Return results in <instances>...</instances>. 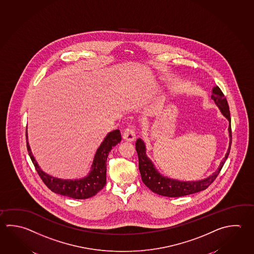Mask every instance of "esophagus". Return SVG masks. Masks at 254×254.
I'll return each mask as SVG.
<instances>
[{
  "label": "esophagus",
  "instance_id": "esophagus-1",
  "mask_svg": "<svg viewBox=\"0 0 254 254\" xmlns=\"http://www.w3.org/2000/svg\"><path fill=\"white\" fill-rule=\"evenodd\" d=\"M123 138L126 141H128V142H132L135 139V133H134V130L133 129V127H127L125 129L123 132Z\"/></svg>",
  "mask_w": 254,
  "mask_h": 254
}]
</instances>
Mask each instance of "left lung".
Here are the masks:
<instances>
[{
	"instance_id": "1",
	"label": "left lung",
	"mask_w": 254,
	"mask_h": 254,
	"mask_svg": "<svg viewBox=\"0 0 254 254\" xmlns=\"http://www.w3.org/2000/svg\"><path fill=\"white\" fill-rule=\"evenodd\" d=\"M211 99L215 101L216 106L219 108L222 114L225 116L229 121L228 133H229V147L227 153L225 154V158L219 164V167L215 173L210 176L199 180V181H191V182H182L179 180H174L171 178L165 177L159 173L158 170L155 168L153 162L146 155V147L144 142L141 138H138L135 142V149L138 154L139 171L141 173L142 181L152 191L161 195V196H187L194 194L196 192L202 191L214 182L215 178L220 173L221 169L224 166L226 159L228 158L231 143H232V130H231V118H230L229 106L225 99V95L219 89V87L215 86L212 90Z\"/></svg>"
}]
</instances>
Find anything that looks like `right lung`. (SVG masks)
Masks as SVG:
<instances>
[{
  "label": "right lung",
  "instance_id": "1",
  "mask_svg": "<svg viewBox=\"0 0 254 254\" xmlns=\"http://www.w3.org/2000/svg\"><path fill=\"white\" fill-rule=\"evenodd\" d=\"M26 137L29 157L36 168V171L38 172L47 187L57 194L69 196L75 199L89 198L96 195L105 186L108 155L112 147H114L121 141L120 130L116 129L110 132L101 142L99 148L97 149L91 164V171L88 173V175L81 179L64 180L53 177L48 173H44L31 152L28 142V131H26Z\"/></svg>",
  "mask_w": 254,
  "mask_h": 254
}]
</instances>
